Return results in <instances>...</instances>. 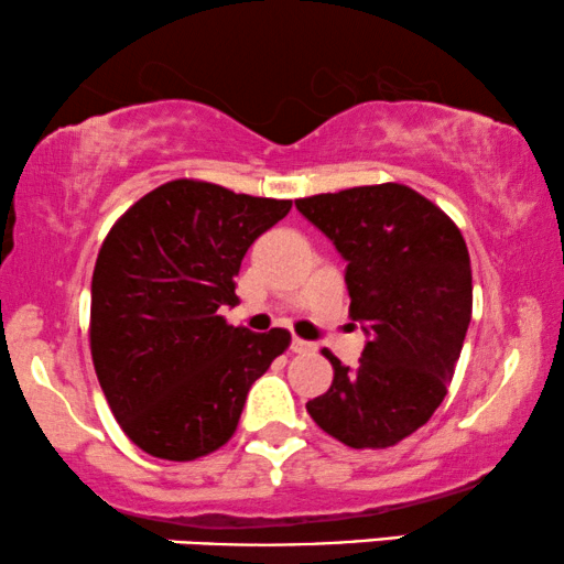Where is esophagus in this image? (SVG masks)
Returning a JSON list of instances; mask_svg holds the SVG:
<instances>
[{
    "instance_id": "1",
    "label": "esophagus",
    "mask_w": 564,
    "mask_h": 564,
    "mask_svg": "<svg viewBox=\"0 0 564 564\" xmlns=\"http://www.w3.org/2000/svg\"><path fill=\"white\" fill-rule=\"evenodd\" d=\"M290 349L295 355H308V352H313V349H316V345H313V341H305V339H292V345H290Z\"/></svg>"
}]
</instances>
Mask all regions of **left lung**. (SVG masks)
<instances>
[{
  "mask_svg": "<svg viewBox=\"0 0 564 564\" xmlns=\"http://www.w3.org/2000/svg\"><path fill=\"white\" fill-rule=\"evenodd\" d=\"M347 261L349 316L370 336L357 368L305 404L349 448H389L441 406L471 321V261L456 223L401 184L297 199Z\"/></svg>",
  "mask_w": 564,
  "mask_h": 564,
  "instance_id": "1",
  "label": "left lung"
}]
</instances>
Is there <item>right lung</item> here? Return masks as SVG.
<instances>
[{
    "label": "right lung",
    "mask_w": 564,
    "mask_h": 564,
    "mask_svg": "<svg viewBox=\"0 0 564 564\" xmlns=\"http://www.w3.org/2000/svg\"><path fill=\"white\" fill-rule=\"evenodd\" d=\"M290 207L178 178L131 204L106 236L93 272V365L116 422L150 456L194 460L228 443L253 380L290 347L284 328L253 334L219 316L238 303L246 251Z\"/></svg>",
    "instance_id": "add662e5"
}]
</instances>
